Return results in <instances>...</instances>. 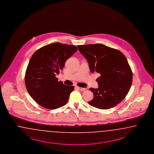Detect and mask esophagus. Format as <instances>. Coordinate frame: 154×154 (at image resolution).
<instances>
[{"instance_id":"obj_1","label":"esophagus","mask_w":154,"mask_h":154,"mask_svg":"<svg viewBox=\"0 0 154 154\" xmlns=\"http://www.w3.org/2000/svg\"><path fill=\"white\" fill-rule=\"evenodd\" d=\"M77 88L80 91H85L86 90V88H79V87H77Z\"/></svg>"}]
</instances>
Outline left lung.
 <instances>
[{
    "instance_id": "left-lung-1",
    "label": "left lung",
    "mask_w": 154,
    "mask_h": 154,
    "mask_svg": "<svg viewBox=\"0 0 154 154\" xmlns=\"http://www.w3.org/2000/svg\"><path fill=\"white\" fill-rule=\"evenodd\" d=\"M89 63L90 70L100 75L98 89L90 88L94 98L89 104L101 109L115 107L125 98L131 89L133 75L126 57L121 52L102 44L77 46Z\"/></svg>"
}]
</instances>
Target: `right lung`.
<instances>
[{
  "label": "right lung",
  "mask_w": 154,
  "mask_h": 154,
  "mask_svg": "<svg viewBox=\"0 0 154 154\" xmlns=\"http://www.w3.org/2000/svg\"><path fill=\"white\" fill-rule=\"evenodd\" d=\"M77 51L75 46L56 42L34 53L26 70L25 82L29 95L39 105L54 109L68 102L74 86L58 82L56 75Z\"/></svg>",
  "instance_id": "obj_1"
}]
</instances>
